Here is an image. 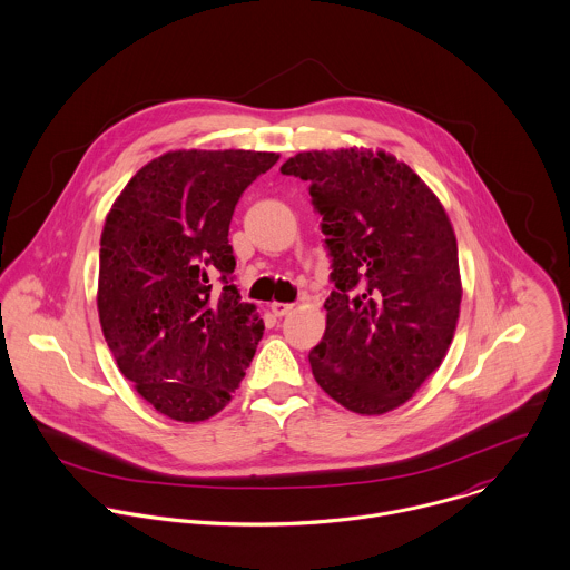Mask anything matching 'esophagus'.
<instances>
[{"label": "esophagus", "mask_w": 570, "mask_h": 570, "mask_svg": "<svg viewBox=\"0 0 570 570\" xmlns=\"http://www.w3.org/2000/svg\"><path fill=\"white\" fill-rule=\"evenodd\" d=\"M269 309H272L274 316L281 318V316H287V314L294 309V305H292V303H272Z\"/></svg>", "instance_id": "1"}]
</instances>
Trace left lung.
Segmentation results:
<instances>
[{"label":"left lung","mask_w":570,"mask_h":570,"mask_svg":"<svg viewBox=\"0 0 570 570\" xmlns=\"http://www.w3.org/2000/svg\"><path fill=\"white\" fill-rule=\"evenodd\" d=\"M281 173L309 181L331 256L335 289L309 353L318 386L357 414L406 404L459 323V247L445 208L386 151H303Z\"/></svg>","instance_id":"left-lung-1"}]
</instances>
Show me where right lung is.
Wrapping results in <instances>:
<instances>
[{"instance_id": "right-lung-1", "label": "right lung", "mask_w": 570, "mask_h": 570, "mask_svg": "<svg viewBox=\"0 0 570 570\" xmlns=\"http://www.w3.org/2000/svg\"><path fill=\"white\" fill-rule=\"evenodd\" d=\"M267 151H168L114 202L100 235L98 318L120 373L168 419L206 421L233 400L263 321L233 285L228 230Z\"/></svg>"}]
</instances>
